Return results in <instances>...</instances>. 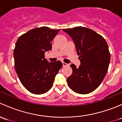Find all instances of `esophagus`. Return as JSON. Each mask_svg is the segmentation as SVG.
Instances as JSON below:
<instances>
[{
  "label": "esophagus",
  "mask_w": 122,
  "mask_h": 122,
  "mask_svg": "<svg viewBox=\"0 0 122 122\" xmlns=\"http://www.w3.org/2000/svg\"><path fill=\"white\" fill-rule=\"evenodd\" d=\"M62 65H63V67H65V66H69V65H68V64L66 63H65V62H63V63H62Z\"/></svg>",
  "instance_id": "34e87169"
}]
</instances>
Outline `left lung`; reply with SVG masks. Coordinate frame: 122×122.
<instances>
[{"label":"left lung","instance_id":"1","mask_svg":"<svg viewBox=\"0 0 122 122\" xmlns=\"http://www.w3.org/2000/svg\"><path fill=\"white\" fill-rule=\"evenodd\" d=\"M72 39L80 65L71 64L72 74L67 79L69 86L79 94H87L99 87L106 76L110 61L105 39L85 27L62 29Z\"/></svg>","mask_w":122,"mask_h":122}]
</instances>
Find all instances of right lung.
Wrapping results in <instances>:
<instances>
[{"mask_svg": "<svg viewBox=\"0 0 122 122\" xmlns=\"http://www.w3.org/2000/svg\"><path fill=\"white\" fill-rule=\"evenodd\" d=\"M60 29H33L20 36L14 49L15 70L23 86L35 95L48 92L62 66L61 61L49 62L45 53L52 50L51 42Z\"/></svg>", "mask_w": 122, "mask_h": 122, "instance_id": "1", "label": "right lung"}]
</instances>
